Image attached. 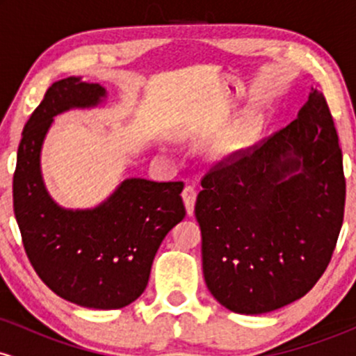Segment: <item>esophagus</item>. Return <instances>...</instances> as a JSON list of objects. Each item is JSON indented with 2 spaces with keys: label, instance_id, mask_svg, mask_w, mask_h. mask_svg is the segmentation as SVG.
<instances>
[{
  "label": "esophagus",
  "instance_id": "esophagus-1",
  "mask_svg": "<svg viewBox=\"0 0 356 356\" xmlns=\"http://www.w3.org/2000/svg\"><path fill=\"white\" fill-rule=\"evenodd\" d=\"M182 201H184V206H186L187 214L192 216V212H194V204H195V191H194V187L187 186L186 189L182 191Z\"/></svg>",
  "mask_w": 356,
  "mask_h": 356
}]
</instances>
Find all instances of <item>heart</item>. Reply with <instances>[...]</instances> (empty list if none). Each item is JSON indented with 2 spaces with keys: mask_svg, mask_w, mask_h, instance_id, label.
I'll return each mask as SVG.
<instances>
[{
  "mask_svg": "<svg viewBox=\"0 0 356 356\" xmlns=\"http://www.w3.org/2000/svg\"><path fill=\"white\" fill-rule=\"evenodd\" d=\"M256 136V120L249 118L232 127L229 132L222 134L219 138L212 142L207 157L212 164L216 165H227L236 162L241 155L252 145Z\"/></svg>",
  "mask_w": 356,
  "mask_h": 356,
  "instance_id": "obj_1",
  "label": "heart"
}]
</instances>
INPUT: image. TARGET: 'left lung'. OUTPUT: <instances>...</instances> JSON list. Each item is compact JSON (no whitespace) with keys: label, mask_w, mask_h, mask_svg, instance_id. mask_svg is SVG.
<instances>
[{"label":"left lung","mask_w":356,"mask_h":356,"mask_svg":"<svg viewBox=\"0 0 356 356\" xmlns=\"http://www.w3.org/2000/svg\"><path fill=\"white\" fill-rule=\"evenodd\" d=\"M201 184L202 273L224 308L275 312L316 284L345 211L341 149L320 90L288 127Z\"/></svg>","instance_id":"left-lung-1"}]
</instances>
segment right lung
<instances>
[{"mask_svg": "<svg viewBox=\"0 0 356 356\" xmlns=\"http://www.w3.org/2000/svg\"><path fill=\"white\" fill-rule=\"evenodd\" d=\"M107 90L81 76L51 85L23 129L13 177V207L31 266L55 295L83 308L118 309L149 283L155 252L186 218L182 182L120 181L93 207L60 206L44 186L42 150L55 117L102 108Z\"/></svg>", "mask_w": 356, "mask_h": 356, "instance_id": "add662e5", "label": "right lung"}]
</instances>
